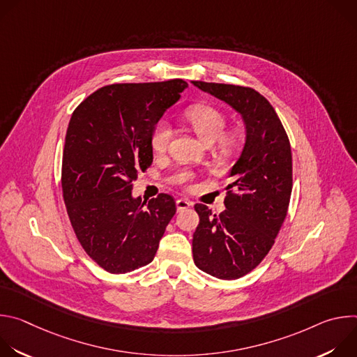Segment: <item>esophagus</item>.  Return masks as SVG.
Wrapping results in <instances>:
<instances>
[{"instance_id":"esophagus-1","label":"esophagus","mask_w":357,"mask_h":357,"mask_svg":"<svg viewBox=\"0 0 357 357\" xmlns=\"http://www.w3.org/2000/svg\"><path fill=\"white\" fill-rule=\"evenodd\" d=\"M192 205H193V203L190 200H186V199H178L176 200V209H178V212L185 211V209L190 208Z\"/></svg>"}]
</instances>
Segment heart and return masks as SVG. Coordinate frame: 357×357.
Here are the masks:
<instances>
[{"mask_svg":"<svg viewBox=\"0 0 357 357\" xmlns=\"http://www.w3.org/2000/svg\"><path fill=\"white\" fill-rule=\"evenodd\" d=\"M186 121L195 132L206 142H218L220 152L231 155L237 151L241 135L238 130H226V114L211 105H193L185 112ZM172 138V126L167 119H161L152 127L149 142L155 154L167 152Z\"/></svg>","mask_w":357,"mask_h":357,"instance_id":"obj_1","label":"heart"}]
</instances>
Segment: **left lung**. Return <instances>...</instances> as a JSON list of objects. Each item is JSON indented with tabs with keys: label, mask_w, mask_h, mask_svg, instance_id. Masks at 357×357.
Returning a JSON list of instances; mask_svg holds the SVG:
<instances>
[{
	"label": "left lung",
	"mask_w": 357,
	"mask_h": 357,
	"mask_svg": "<svg viewBox=\"0 0 357 357\" xmlns=\"http://www.w3.org/2000/svg\"><path fill=\"white\" fill-rule=\"evenodd\" d=\"M226 101L245 124V144L230 171L225 206L213 215L196 203L199 226L192 252L196 267L220 280L256 268L275 243L292 192V155L287 131L270 101L245 86L192 82Z\"/></svg>",
	"instance_id": "left-lung-1"
}]
</instances>
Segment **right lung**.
<instances>
[{
	"mask_svg": "<svg viewBox=\"0 0 357 357\" xmlns=\"http://www.w3.org/2000/svg\"><path fill=\"white\" fill-rule=\"evenodd\" d=\"M186 87L182 79L103 86L70 117L62 157L68 216L87 256L112 274L154 260L176 212L168 193L145 205L131 190L152 164V127Z\"/></svg>",
	"mask_w": 357,
	"mask_h": 357,
	"instance_id": "add662e5",
	"label": "right lung"
}]
</instances>
